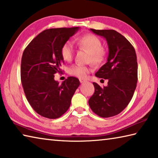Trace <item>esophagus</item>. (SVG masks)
Instances as JSON below:
<instances>
[{
    "mask_svg": "<svg viewBox=\"0 0 158 158\" xmlns=\"http://www.w3.org/2000/svg\"><path fill=\"white\" fill-rule=\"evenodd\" d=\"M79 81H80V83H81V84H84V83L86 82V80L83 79H79Z\"/></svg>",
    "mask_w": 158,
    "mask_h": 158,
    "instance_id": "obj_1",
    "label": "esophagus"
}]
</instances>
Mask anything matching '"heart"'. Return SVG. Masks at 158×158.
I'll return each instance as SVG.
<instances>
[{"mask_svg":"<svg viewBox=\"0 0 158 158\" xmlns=\"http://www.w3.org/2000/svg\"><path fill=\"white\" fill-rule=\"evenodd\" d=\"M77 42L79 48L85 49L89 53V61H91L95 65L102 63L105 52L102 49V42L98 37L93 34H86L79 37ZM60 53L64 60L68 62L71 61L74 55L73 44L69 42L64 43L60 49ZM91 70V68L89 66L76 64L69 67V73L78 78L84 79Z\"/></svg>","mask_w":158,"mask_h":158,"instance_id":"heart-1","label":"heart"}]
</instances>
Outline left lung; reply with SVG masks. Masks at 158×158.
I'll return each instance as SVG.
<instances>
[{
    "mask_svg": "<svg viewBox=\"0 0 158 158\" xmlns=\"http://www.w3.org/2000/svg\"><path fill=\"white\" fill-rule=\"evenodd\" d=\"M90 31L107 42V62L101 67L95 76L107 79L108 85L101 88L93 82L95 93L89 99V104L99 116H114L124 110L135 93L138 79L137 55L130 42L117 31L93 28Z\"/></svg>",
    "mask_w": 158,
    "mask_h": 158,
    "instance_id": "left-lung-1",
    "label": "left lung"
}]
</instances>
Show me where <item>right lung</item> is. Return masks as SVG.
<instances>
[{
	"label": "right lung",
	"mask_w": 158,
	"mask_h": 158,
	"mask_svg": "<svg viewBox=\"0 0 158 158\" xmlns=\"http://www.w3.org/2000/svg\"><path fill=\"white\" fill-rule=\"evenodd\" d=\"M79 27L50 28L42 31L26 47L21 58V80L26 99L35 111L50 119L68 111L80 84L69 77L62 84L55 81L64 63L60 49Z\"/></svg>",
	"instance_id": "right-lung-1"
}]
</instances>
